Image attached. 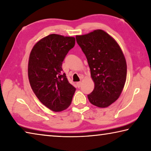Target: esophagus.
I'll return each mask as SVG.
<instances>
[{
  "label": "esophagus",
  "mask_w": 151,
  "mask_h": 151,
  "mask_svg": "<svg viewBox=\"0 0 151 151\" xmlns=\"http://www.w3.org/2000/svg\"><path fill=\"white\" fill-rule=\"evenodd\" d=\"M76 85H77L78 87H80L81 86V82H77V83H76Z\"/></svg>",
  "instance_id": "obj_1"
}]
</instances>
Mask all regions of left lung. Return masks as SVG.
I'll return each mask as SVG.
<instances>
[{
	"label": "left lung",
	"instance_id": "obj_1",
	"mask_svg": "<svg viewBox=\"0 0 151 151\" xmlns=\"http://www.w3.org/2000/svg\"><path fill=\"white\" fill-rule=\"evenodd\" d=\"M76 40L85 53L94 88L88 99L93 105L105 108L115 102L127 79V63L118 43L103 30L76 35Z\"/></svg>",
	"mask_w": 151,
	"mask_h": 151
}]
</instances>
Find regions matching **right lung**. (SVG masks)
Wrapping results in <instances>:
<instances>
[{"label": "right lung", "mask_w": 151, "mask_h": 151, "mask_svg": "<svg viewBox=\"0 0 151 151\" xmlns=\"http://www.w3.org/2000/svg\"><path fill=\"white\" fill-rule=\"evenodd\" d=\"M75 45V37L52 34L36 43L30 53V86L39 100L52 111L67 109L75 93L62 68L66 55Z\"/></svg>", "instance_id": "1"}]
</instances>
